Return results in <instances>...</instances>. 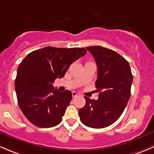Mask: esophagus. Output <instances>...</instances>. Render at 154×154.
Here are the masks:
<instances>
[{
	"label": "esophagus",
	"instance_id": "1",
	"mask_svg": "<svg viewBox=\"0 0 154 154\" xmlns=\"http://www.w3.org/2000/svg\"><path fill=\"white\" fill-rule=\"evenodd\" d=\"M72 97L73 98H75V97H77L78 96V93H76V92H75V91H72Z\"/></svg>",
	"mask_w": 154,
	"mask_h": 154
}]
</instances>
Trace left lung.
<instances>
[{
  "instance_id": "1",
  "label": "left lung",
  "mask_w": 154,
  "mask_h": 154,
  "mask_svg": "<svg viewBox=\"0 0 154 154\" xmlns=\"http://www.w3.org/2000/svg\"><path fill=\"white\" fill-rule=\"evenodd\" d=\"M98 68L96 88L98 100L85 96L86 104L79 109L80 120L92 128L113 124L122 114L131 96L133 75L129 63L116 52L100 46L86 47Z\"/></svg>"
}]
</instances>
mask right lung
I'll use <instances>...</instances> for the list:
<instances>
[{
	"label": "right lung",
	"mask_w": 154,
	"mask_h": 154,
	"mask_svg": "<svg viewBox=\"0 0 154 154\" xmlns=\"http://www.w3.org/2000/svg\"><path fill=\"white\" fill-rule=\"evenodd\" d=\"M86 53L80 47H46L31 52L20 63L15 91L19 107L32 124L47 128L61 122L72 95L69 90L54 89L53 84Z\"/></svg>",
	"instance_id": "add662e5"
}]
</instances>
